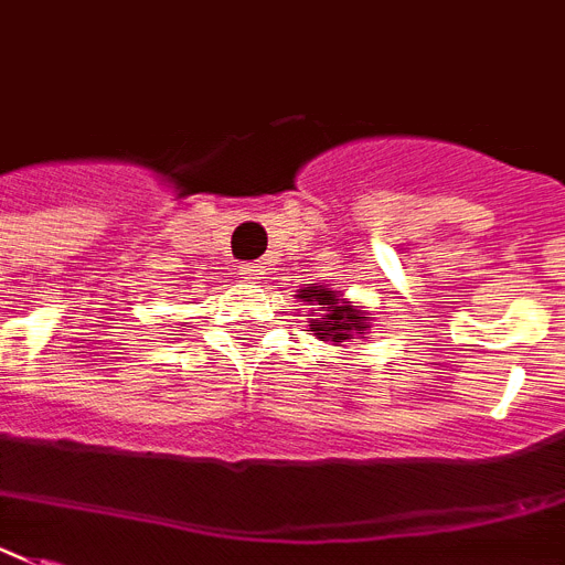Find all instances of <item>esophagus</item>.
Wrapping results in <instances>:
<instances>
[{
	"mask_svg": "<svg viewBox=\"0 0 565 565\" xmlns=\"http://www.w3.org/2000/svg\"><path fill=\"white\" fill-rule=\"evenodd\" d=\"M241 275H244L246 281L258 284L267 273H264V264H241Z\"/></svg>",
	"mask_w": 565,
	"mask_h": 565,
	"instance_id": "obj_1",
	"label": "esophagus"
}]
</instances>
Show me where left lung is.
<instances>
[{
  "label": "left lung",
  "instance_id": "8db88e82",
  "mask_svg": "<svg viewBox=\"0 0 565 565\" xmlns=\"http://www.w3.org/2000/svg\"><path fill=\"white\" fill-rule=\"evenodd\" d=\"M298 298L312 305V319H310V333L321 341H350L353 335L364 333L371 327V316H364V310L341 298V292L327 290V287H305L298 290ZM367 339V335H362Z\"/></svg>",
  "mask_w": 565,
  "mask_h": 565
}]
</instances>
